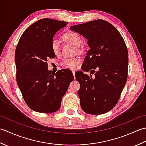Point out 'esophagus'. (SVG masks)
Returning <instances> with one entry per match:
<instances>
[{
    "mask_svg": "<svg viewBox=\"0 0 146 146\" xmlns=\"http://www.w3.org/2000/svg\"><path fill=\"white\" fill-rule=\"evenodd\" d=\"M72 74H73L74 77V79H75V74H76V71H75V70H72Z\"/></svg>",
    "mask_w": 146,
    "mask_h": 146,
    "instance_id": "1",
    "label": "esophagus"
}]
</instances>
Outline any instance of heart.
<instances>
[{
    "label": "heart",
    "instance_id": "heart-1",
    "mask_svg": "<svg viewBox=\"0 0 146 146\" xmlns=\"http://www.w3.org/2000/svg\"><path fill=\"white\" fill-rule=\"evenodd\" d=\"M62 38L65 41L73 44L77 48L81 46L82 43L81 38L76 33L74 32L66 33L63 35ZM51 48L54 54H58L60 52V45H59V43L57 40H52L51 43ZM79 62L80 60L79 58H66L62 62V65L65 68H68V69H74L77 67Z\"/></svg>",
    "mask_w": 146,
    "mask_h": 146
}]
</instances>
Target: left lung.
Masks as SVG:
<instances>
[{"mask_svg":"<svg viewBox=\"0 0 146 146\" xmlns=\"http://www.w3.org/2000/svg\"><path fill=\"white\" fill-rule=\"evenodd\" d=\"M70 28L88 40L90 50L82 70H91L95 75L93 79L82 71L76 74L81 85L78 91L81 108L88 114L105 113L117 103L127 82L129 58L123 38L111 24L102 19Z\"/></svg>","mask_w":146,"mask_h":146,"instance_id":"obj_1","label":"left lung"}]
</instances>
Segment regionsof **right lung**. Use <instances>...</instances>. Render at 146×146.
<instances>
[{
    "label": "right lung",
    "instance_id": "obj_1",
    "mask_svg": "<svg viewBox=\"0 0 146 146\" xmlns=\"http://www.w3.org/2000/svg\"><path fill=\"white\" fill-rule=\"evenodd\" d=\"M67 23L44 18L26 29L15 51L17 86L33 111L50 113L60 108L62 98L74 80L69 69L56 74L48 70L47 60L55 58L51 48L53 36Z\"/></svg>",
    "mask_w": 146,
    "mask_h": 146
}]
</instances>
